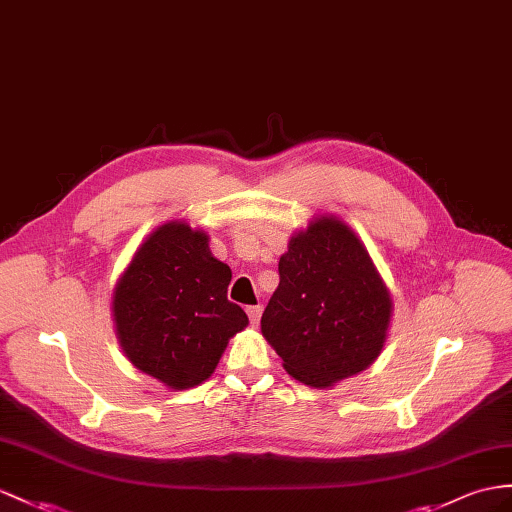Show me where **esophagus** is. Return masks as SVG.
<instances>
[{
  "label": "esophagus",
  "instance_id": "obj_1",
  "mask_svg": "<svg viewBox=\"0 0 512 512\" xmlns=\"http://www.w3.org/2000/svg\"><path fill=\"white\" fill-rule=\"evenodd\" d=\"M260 315H263V306H249L247 308V317L252 321V326H258Z\"/></svg>",
  "mask_w": 512,
  "mask_h": 512
}]
</instances>
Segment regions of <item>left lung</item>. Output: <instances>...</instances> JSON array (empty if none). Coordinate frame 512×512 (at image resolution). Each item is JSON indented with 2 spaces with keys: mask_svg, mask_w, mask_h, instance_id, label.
I'll list each match as a JSON object with an SVG mask.
<instances>
[{
  "mask_svg": "<svg viewBox=\"0 0 512 512\" xmlns=\"http://www.w3.org/2000/svg\"><path fill=\"white\" fill-rule=\"evenodd\" d=\"M278 271L260 330L289 376L330 389L376 363L389 336L393 297L343 219L313 217L289 239Z\"/></svg>",
  "mask_w": 512,
  "mask_h": 512,
  "instance_id": "1",
  "label": "left lung"
}]
</instances>
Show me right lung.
Masks as SVG:
<instances>
[{
    "mask_svg": "<svg viewBox=\"0 0 512 512\" xmlns=\"http://www.w3.org/2000/svg\"><path fill=\"white\" fill-rule=\"evenodd\" d=\"M232 271L208 247V232L162 223L136 249L112 289V321L123 354L171 391L206 382L236 332L247 328L228 302Z\"/></svg>",
    "mask_w": 512,
    "mask_h": 512,
    "instance_id": "obj_1",
    "label": "right lung"
}]
</instances>
